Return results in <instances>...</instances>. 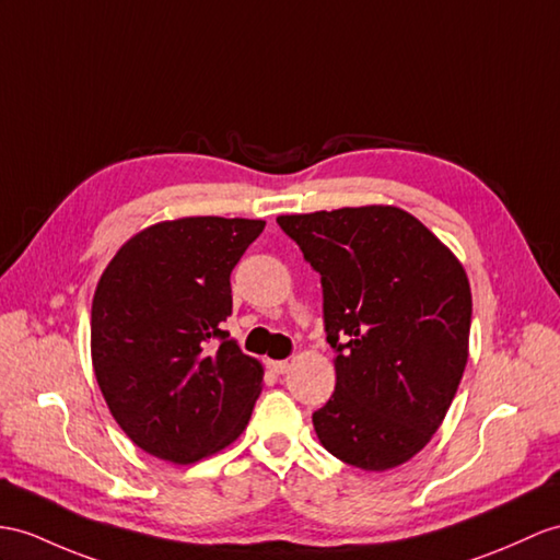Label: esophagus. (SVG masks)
Instances as JSON below:
<instances>
[{
	"mask_svg": "<svg viewBox=\"0 0 560 560\" xmlns=\"http://www.w3.org/2000/svg\"><path fill=\"white\" fill-rule=\"evenodd\" d=\"M268 368L276 375H284V373L290 371V363L288 361H268Z\"/></svg>",
	"mask_w": 560,
	"mask_h": 560,
	"instance_id": "34e87169",
	"label": "esophagus"
}]
</instances>
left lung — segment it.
I'll list each match as a JSON object with an SVG mask.
<instances>
[{
	"instance_id": "obj_1",
	"label": "left lung",
	"mask_w": 560,
	"mask_h": 560,
	"mask_svg": "<svg viewBox=\"0 0 560 560\" xmlns=\"http://www.w3.org/2000/svg\"><path fill=\"white\" fill-rule=\"evenodd\" d=\"M320 276L337 383L313 411L320 444L363 470L416 456L452 406L468 361L472 296L458 258L394 207L280 215Z\"/></svg>"
}]
</instances>
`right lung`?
Returning a JSON list of instances; mask_svg holds the SVG:
<instances>
[{
    "instance_id": "add662e5",
    "label": "right lung",
    "mask_w": 560,
    "mask_h": 560,
    "mask_svg": "<svg viewBox=\"0 0 560 560\" xmlns=\"http://www.w3.org/2000/svg\"><path fill=\"white\" fill-rule=\"evenodd\" d=\"M264 221L197 215L122 244L92 299V363L120 430L156 458L195 463L235 442L264 368L223 330L230 272Z\"/></svg>"
}]
</instances>
